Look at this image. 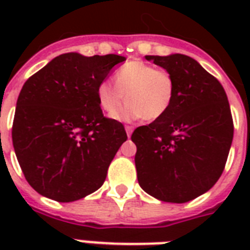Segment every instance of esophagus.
Here are the masks:
<instances>
[{
	"mask_svg": "<svg viewBox=\"0 0 250 250\" xmlns=\"http://www.w3.org/2000/svg\"><path fill=\"white\" fill-rule=\"evenodd\" d=\"M125 132H127V136H131V133L133 132V127L132 125H125Z\"/></svg>",
	"mask_w": 250,
	"mask_h": 250,
	"instance_id": "obj_1",
	"label": "esophagus"
}]
</instances>
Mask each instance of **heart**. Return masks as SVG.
I'll return each instance as SVG.
<instances>
[{
	"mask_svg": "<svg viewBox=\"0 0 250 250\" xmlns=\"http://www.w3.org/2000/svg\"><path fill=\"white\" fill-rule=\"evenodd\" d=\"M114 82L102 80L97 86L98 105L111 115L120 105L126 93L127 102L114 119L121 122L145 118L154 121L164 117L172 104L175 83L172 76L143 61H128L114 74Z\"/></svg>",
	"mask_w": 250,
	"mask_h": 250,
	"instance_id": "obj_1",
	"label": "heart"
}]
</instances>
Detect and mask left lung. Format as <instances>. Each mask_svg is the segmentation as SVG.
<instances>
[{
	"mask_svg": "<svg viewBox=\"0 0 250 250\" xmlns=\"http://www.w3.org/2000/svg\"><path fill=\"white\" fill-rule=\"evenodd\" d=\"M174 79L164 117L133 131L137 180L157 200L183 204L201 196L225 170L233 122L222 84L184 54L145 56Z\"/></svg>",
	"mask_w": 250,
	"mask_h": 250,
	"instance_id": "1",
	"label": "left lung"
}]
</instances>
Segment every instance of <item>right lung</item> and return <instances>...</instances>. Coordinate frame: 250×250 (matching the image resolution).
Listing matches in <instances>:
<instances>
[{
  "mask_svg": "<svg viewBox=\"0 0 250 250\" xmlns=\"http://www.w3.org/2000/svg\"><path fill=\"white\" fill-rule=\"evenodd\" d=\"M123 61L64 53L24 83L11 136L21 171L41 196L71 202L104 184L127 133L121 122L104 117L97 86Z\"/></svg>",
  "mask_w": 250,
  "mask_h": 250,
  "instance_id": "1",
  "label": "right lung"
}]
</instances>
